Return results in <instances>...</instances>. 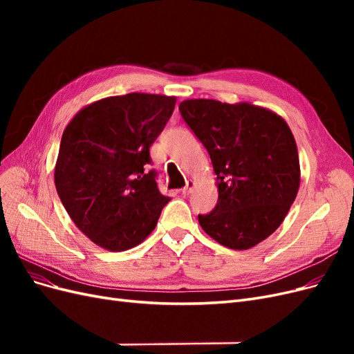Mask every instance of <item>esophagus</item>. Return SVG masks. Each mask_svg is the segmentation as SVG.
I'll list each match as a JSON object with an SVG mask.
<instances>
[{
    "label": "esophagus",
    "instance_id": "obj_1",
    "mask_svg": "<svg viewBox=\"0 0 354 354\" xmlns=\"http://www.w3.org/2000/svg\"><path fill=\"white\" fill-rule=\"evenodd\" d=\"M194 186H195V183L192 180H187L186 181V186L181 189V192H183V195H189L190 192H192V189H194Z\"/></svg>",
    "mask_w": 354,
    "mask_h": 354
}]
</instances>
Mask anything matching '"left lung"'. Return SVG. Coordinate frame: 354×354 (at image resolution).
Returning a JSON list of instances; mask_svg holds the SVG:
<instances>
[{"mask_svg": "<svg viewBox=\"0 0 354 354\" xmlns=\"http://www.w3.org/2000/svg\"><path fill=\"white\" fill-rule=\"evenodd\" d=\"M185 122L209 153L218 202L198 216L208 236L250 250L281 226L299 187L295 138L283 118L248 102H181Z\"/></svg>", "mask_w": 354, "mask_h": 354, "instance_id": "obj_1", "label": "left lung"}]
</instances>
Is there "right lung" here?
<instances>
[{
  "label": "right lung",
  "mask_w": 354,
  "mask_h": 354,
  "mask_svg": "<svg viewBox=\"0 0 354 354\" xmlns=\"http://www.w3.org/2000/svg\"><path fill=\"white\" fill-rule=\"evenodd\" d=\"M174 106L169 95H113L85 106L63 131L57 194L77 227L100 248H134L155 229L169 198L145 167Z\"/></svg>",
  "instance_id": "obj_1"
}]
</instances>
